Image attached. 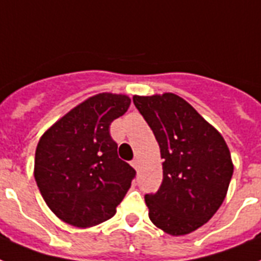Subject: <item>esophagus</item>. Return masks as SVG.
Returning a JSON list of instances; mask_svg holds the SVG:
<instances>
[{
    "label": "esophagus",
    "mask_w": 261,
    "mask_h": 261,
    "mask_svg": "<svg viewBox=\"0 0 261 261\" xmlns=\"http://www.w3.org/2000/svg\"><path fill=\"white\" fill-rule=\"evenodd\" d=\"M131 166L134 167V169H138V167H139V160H138V158H135V160L131 161Z\"/></svg>",
    "instance_id": "esophagus-1"
}]
</instances>
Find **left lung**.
Returning <instances> with one entry per match:
<instances>
[{"label": "left lung", "mask_w": 261, "mask_h": 261, "mask_svg": "<svg viewBox=\"0 0 261 261\" xmlns=\"http://www.w3.org/2000/svg\"><path fill=\"white\" fill-rule=\"evenodd\" d=\"M160 145L164 179L155 194H146L149 217L171 236L198 229L225 198L233 164L215 127L178 95L133 97Z\"/></svg>", "instance_id": "left-lung-1"}]
</instances>
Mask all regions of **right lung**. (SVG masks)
Returning a JSON list of instances; mask_svg holds the SVG:
<instances>
[{
	"label": "right lung",
	"mask_w": 261,
	"mask_h": 261,
	"mask_svg": "<svg viewBox=\"0 0 261 261\" xmlns=\"http://www.w3.org/2000/svg\"><path fill=\"white\" fill-rule=\"evenodd\" d=\"M127 95L103 92L67 112L40 138L35 179L55 215L90 228L116 213L135 170L118 156L110 124L128 110Z\"/></svg>",
	"instance_id": "right-lung-1"
}]
</instances>
